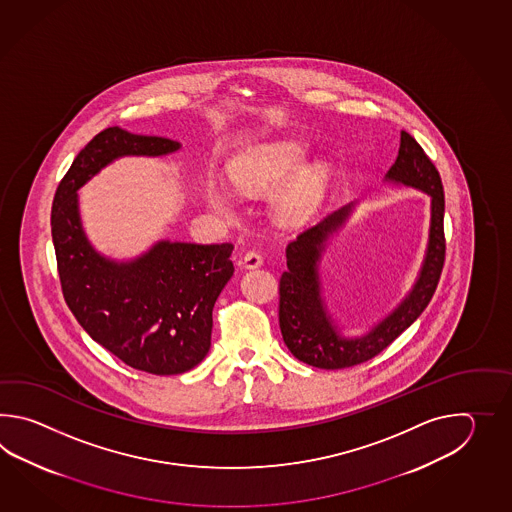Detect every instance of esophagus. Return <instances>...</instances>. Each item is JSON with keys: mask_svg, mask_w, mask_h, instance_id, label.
I'll return each instance as SVG.
<instances>
[{"mask_svg": "<svg viewBox=\"0 0 512 512\" xmlns=\"http://www.w3.org/2000/svg\"><path fill=\"white\" fill-rule=\"evenodd\" d=\"M261 263H263V258H261L260 252H247L245 258H243V267L245 269H258V267H261Z\"/></svg>", "mask_w": 512, "mask_h": 512, "instance_id": "34e87169", "label": "esophagus"}]
</instances>
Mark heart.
Returning a JSON list of instances; mask_svg holds the SVG:
<instances>
[{
    "label": "heart",
    "instance_id": "1",
    "mask_svg": "<svg viewBox=\"0 0 512 512\" xmlns=\"http://www.w3.org/2000/svg\"><path fill=\"white\" fill-rule=\"evenodd\" d=\"M307 153L302 141L261 144L232 164V183L245 194H267L282 184L272 199L274 216L289 227L302 225L322 205L333 175L326 161L305 163ZM207 203L219 214H230L234 192L223 181L210 179Z\"/></svg>",
    "mask_w": 512,
    "mask_h": 512
}]
</instances>
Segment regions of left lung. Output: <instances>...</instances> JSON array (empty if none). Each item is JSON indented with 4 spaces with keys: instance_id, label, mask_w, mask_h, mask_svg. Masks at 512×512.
<instances>
[{
    "instance_id": "1",
    "label": "left lung",
    "mask_w": 512,
    "mask_h": 512,
    "mask_svg": "<svg viewBox=\"0 0 512 512\" xmlns=\"http://www.w3.org/2000/svg\"><path fill=\"white\" fill-rule=\"evenodd\" d=\"M384 183L415 188L430 196V229L425 256L412 289L388 315L355 337H348L327 309L320 263L329 238L346 225L359 201L338 208L302 232L285 249L287 271L280 278V329L294 357L322 370L357 366L388 348L414 324L435 293L445 261V194L439 172L414 137L401 131V146Z\"/></svg>"
}]
</instances>
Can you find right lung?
I'll use <instances>...</instances> for the list:
<instances>
[{
    "label": "right lung",
    "mask_w": 512,
    "mask_h": 512,
    "mask_svg": "<svg viewBox=\"0 0 512 512\" xmlns=\"http://www.w3.org/2000/svg\"><path fill=\"white\" fill-rule=\"evenodd\" d=\"M181 142L100 131L56 188L51 210L58 274L71 313L87 335L135 370L177 375L207 357L212 309L234 274L232 245L159 240L130 260L98 252L80 218L78 190L122 157H161Z\"/></svg>",
    "instance_id": "1"
}]
</instances>
